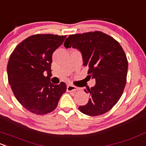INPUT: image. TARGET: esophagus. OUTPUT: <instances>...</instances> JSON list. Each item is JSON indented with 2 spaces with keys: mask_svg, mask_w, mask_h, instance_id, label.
Instances as JSON below:
<instances>
[{
  "mask_svg": "<svg viewBox=\"0 0 146 146\" xmlns=\"http://www.w3.org/2000/svg\"><path fill=\"white\" fill-rule=\"evenodd\" d=\"M66 90L68 92H76L78 91V88L76 86L73 85H68L66 87Z\"/></svg>",
  "mask_w": 146,
  "mask_h": 146,
  "instance_id": "esophagus-1",
  "label": "esophagus"
}]
</instances>
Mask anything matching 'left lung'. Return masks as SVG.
Returning a JSON list of instances; mask_svg holds the SVG:
<instances>
[{
  "mask_svg": "<svg viewBox=\"0 0 146 146\" xmlns=\"http://www.w3.org/2000/svg\"><path fill=\"white\" fill-rule=\"evenodd\" d=\"M64 47L80 52L83 65L89 67L88 76L96 80L94 87L84 90L90 99L78 109L90 116L108 112L121 97L127 81L128 62L121 45L108 35L94 31L70 35Z\"/></svg>",
  "mask_w": 146,
  "mask_h": 146,
  "instance_id": "obj_1",
  "label": "left lung"
}]
</instances>
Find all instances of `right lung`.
Masks as SVG:
<instances>
[{
    "label": "right lung",
    "instance_id": "obj_1",
    "mask_svg": "<svg viewBox=\"0 0 146 146\" xmlns=\"http://www.w3.org/2000/svg\"><path fill=\"white\" fill-rule=\"evenodd\" d=\"M66 38L33 35L20 42L10 55L7 67L9 85L17 101L31 113L45 115L53 111L66 91L64 82L54 85L50 78L52 54Z\"/></svg>",
    "mask_w": 146,
    "mask_h": 146
}]
</instances>
